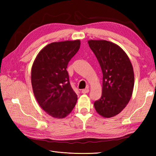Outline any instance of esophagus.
I'll return each instance as SVG.
<instances>
[{"instance_id": "esophagus-1", "label": "esophagus", "mask_w": 156, "mask_h": 156, "mask_svg": "<svg viewBox=\"0 0 156 156\" xmlns=\"http://www.w3.org/2000/svg\"><path fill=\"white\" fill-rule=\"evenodd\" d=\"M81 92H82V94H87L89 92V89H88V88H87L85 89H83V90H82Z\"/></svg>"}]
</instances>
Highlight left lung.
I'll list each match as a JSON object with an SVG mask.
<instances>
[{
	"label": "left lung",
	"mask_w": 156,
	"mask_h": 156,
	"mask_svg": "<svg viewBox=\"0 0 156 156\" xmlns=\"http://www.w3.org/2000/svg\"><path fill=\"white\" fill-rule=\"evenodd\" d=\"M97 57L102 75V96L94 106L98 114L105 118L118 115L131 98L134 87L133 66L121 47L106 40H88Z\"/></svg>",
	"instance_id": "obj_1"
}]
</instances>
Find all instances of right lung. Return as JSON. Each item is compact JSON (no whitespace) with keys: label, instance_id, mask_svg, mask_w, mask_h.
I'll list each match as a JSON object with an SVG mask.
<instances>
[{"label":"right lung","instance_id":"add662e5","mask_svg":"<svg viewBox=\"0 0 156 156\" xmlns=\"http://www.w3.org/2000/svg\"><path fill=\"white\" fill-rule=\"evenodd\" d=\"M80 47L79 39L51 43L39 52L33 64L31 84L35 97L43 110L54 118L66 117L77 102L66 68Z\"/></svg>","mask_w":156,"mask_h":156}]
</instances>
